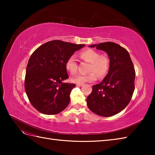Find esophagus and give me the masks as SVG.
Masks as SVG:
<instances>
[{"label":"esophagus","instance_id":"1","mask_svg":"<svg viewBox=\"0 0 155 155\" xmlns=\"http://www.w3.org/2000/svg\"><path fill=\"white\" fill-rule=\"evenodd\" d=\"M77 87H82V86H83V84H77Z\"/></svg>","mask_w":155,"mask_h":155}]
</instances>
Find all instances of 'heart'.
I'll return each instance as SVG.
<instances>
[{
    "instance_id": "b5f03b06",
    "label": "heart",
    "mask_w": 155,
    "mask_h": 155,
    "mask_svg": "<svg viewBox=\"0 0 155 155\" xmlns=\"http://www.w3.org/2000/svg\"><path fill=\"white\" fill-rule=\"evenodd\" d=\"M80 57L84 61L90 62L86 74H78L71 78L72 83L76 84H84L88 82H93L97 79V74L99 78L107 74L110 67V60L106 55H100L99 52L91 48L84 50L80 53ZM67 71L71 74L77 72V62L74 55L69 57L65 62Z\"/></svg>"
}]
</instances>
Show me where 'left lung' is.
Segmentation results:
<instances>
[{
    "label": "left lung",
    "mask_w": 155,
    "mask_h": 155,
    "mask_svg": "<svg viewBox=\"0 0 155 155\" xmlns=\"http://www.w3.org/2000/svg\"><path fill=\"white\" fill-rule=\"evenodd\" d=\"M89 47L106 52L110 67L103 81L93 86L92 93L87 98V106L100 116H113L127 106L133 94L135 71L133 62L126 49L114 42H102Z\"/></svg>",
    "instance_id": "left-lung-1"
}]
</instances>
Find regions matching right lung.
I'll return each mask as SVG.
<instances>
[{
  "mask_svg": "<svg viewBox=\"0 0 155 155\" xmlns=\"http://www.w3.org/2000/svg\"><path fill=\"white\" fill-rule=\"evenodd\" d=\"M84 46L51 41L40 46L31 56L26 70L25 88L30 103L40 113L56 114L68 105L75 84L63 83L68 78L65 62Z\"/></svg>",
  "mask_w": 155,
  "mask_h": 155,
  "instance_id": "obj_1",
  "label": "right lung"
}]
</instances>
